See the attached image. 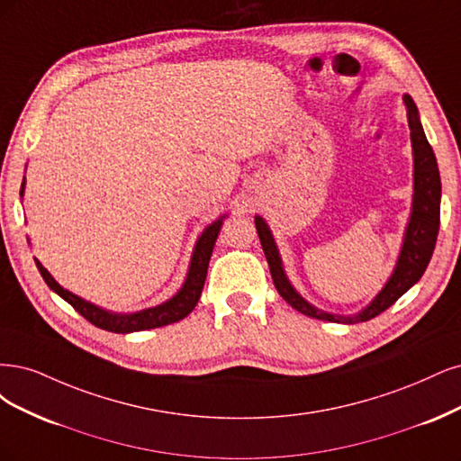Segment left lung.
I'll return each mask as SVG.
<instances>
[{
  "instance_id": "8db88e82",
  "label": "left lung",
  "mask_w": 461,
  "mask_h": 461,
  "mask_svg": "<svg viewBox=\"0 0 461 461\" xmlns=\"http://www.w3.org/2000/svg\"><path fill=\"white\" fill-rule=\"evenodd\" d=\"M404 105L408 113V126H410L411 151H413L411 214L404 231L402 249H400V257L393 270V276L379 291L375 299L371 301L362 312H358V314L356 316L330 314V312L320 310L316 306H312L308 301H304L303 296L294 291L291 281L285 276L284 264H281L279 250L268 224H266V220L262 216H255L260 245L266 255V260H268L274 285L277 293L284 296L294 310H299L304 316L325 320V321H335V323L367 321L371 318L379 316L381 312H384L389 306H393L411 285L418 284L420 277L427 270L429 260L433 257V250L437 245V235L440 226V174H438V165L433 153V147L429 145L425 138L418 107H415V103L410 95H404Z\"/></svg>"
}]
</instances>
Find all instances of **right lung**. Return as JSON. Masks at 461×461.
Listing matches in <instances>:
<instances>
[{
  "label": "right lung",
  "instance_id": "right-lung-1",
  "mask_svg": "<svg viewBox=\"0 0 461 461\" xmlns=\"http://www.w3.org/2000/svg\"><path fill=\"white\" fill-rule=\"evenodd\" d=\"M23 193H24V182L21 185V197H23ZM224 218L226 216H220L218 220L212 221L209 228H204V231L201 233L195 249H193L189 272H187V277L184 281L182 289L177 291L167 303H162L153 308H145L140 312H131V314H116V312L99 308L92 303L80 299L78 294H74L59 285L53 279V276L46 268H43L41 262L36 258L34 260H36L38 270H40L43 281L48 284V287L61 296V299H65L74 310L78 312L80 316H84L87 321L94 323L95 328L113 331V333H131V331L155 330V328H162V325H170V323L184 320L189 312L197 306V303L201 299V293H203L204 279H206V270H209V262L212 257V249L218 240V233L221 230V221H224Z\"/></svg>",
  "mask_w": 461,
  "mask_h": 461
}]
</instances>
